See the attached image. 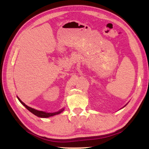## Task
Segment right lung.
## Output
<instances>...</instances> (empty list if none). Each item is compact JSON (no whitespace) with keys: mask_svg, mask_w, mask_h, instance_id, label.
<instances>
[{"mask_svg":"<svg viewBox=\"0 0 149 149\" xmlns=\"http://www.w3.org/2000/svg\"><path fill=\"white\" fill-rule=\"evenodd\" d=\"M18 99L22 103V105H24L25 107H26V108L28 110H29L30 112H31L33 114H34V115H36L37 116H38V117H41V118H48V117H50V116H52L54 115H58V114L61 113L64 110L63 109H62L61 110H60V111H59L56 112V113H46V112H43V111H38V110H36V109H34L33 108H31V107H30L29 106H27L23 102H22V101L20 99H19L18 97Z\"/></svg>","mask_w":149,"mask_h":149,"instance_id":"obj_1","label":"right lung"}]
</instances>
